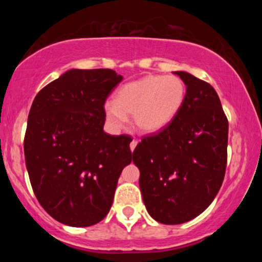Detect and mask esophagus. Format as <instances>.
<instances>
[{"mask_svg":"<svg viewBox=\"0 0 262 262\" xmlns=\"http://www.w3.org/2000/svg\"><path fill=\"white\" fill-rule=\"evenodd\" d=\"M137 144H138V140H137V139L132 140V143H130V150H132V151H133V150L135 149V146H137Z\"/></svg>","mask_w":262,"mask_h":262,"instance_id":"34e87169","label":"esophagus"}]
</instances>
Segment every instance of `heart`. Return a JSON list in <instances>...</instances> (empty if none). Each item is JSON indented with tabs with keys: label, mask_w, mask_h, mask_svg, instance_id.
I'll return each instance as SVG.
<instances>
[{
	"label": "heart",
	"mask_w": 262,
	"mask_h": 262,
	"mask_svg": "<svg viewBox=\"0 0 262 262\" xmlns=\"http://www.w3.org/2000/svg\"><path fill=\"white\" fill-rule=\"evenodd\" d=\"M185 85L173 75H149L132 81L117 92L116 101L104 103L107 121L114 128L128 123V114L144 133H158L166 128L181 108L185 100Z\"/></svg>",
	"instance_id": "b5f03b06"
}]
</instances>
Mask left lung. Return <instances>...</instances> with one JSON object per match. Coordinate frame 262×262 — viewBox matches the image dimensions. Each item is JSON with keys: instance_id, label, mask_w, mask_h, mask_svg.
Here are the masks:
<instances>
[{"instance_id": "8db88e82", "label": "left lung", "mask_w": 262, "mask_h": 262, "mask_svg": "<svg viewBox=\"0 0 262 262\" xmlns=\"http://www.w3.org/2000/svg\"><path fill=\"white\" fill-rule=\"evenodd\" d=\"M186 85L173 121L144 137L133 151L146 210L162 224L196 218L217 196L227 167L228 119L206 81L176 71Z\"/></svg>"}]
</instances>
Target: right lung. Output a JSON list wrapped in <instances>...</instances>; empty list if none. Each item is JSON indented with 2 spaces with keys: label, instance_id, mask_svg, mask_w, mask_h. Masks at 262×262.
I'll return each mask as SVG.
<instances>
[{
  "label": "right lung",
  "instance_id": "1",
  "mask_svg": "<svg viewBox=\"0 0 262 262\" xmlns=\"http://www.w3.org/2000/svg\"><path fill=\"white\" fill-rule=\"evenodd\" d=\"M123 80L111 69L66 71L41 89L29 111L26 166L35 197L55 221L90 227L110 212L129 135L104 133V102Z\"/></svg>",
  "mask_w": 262,
  "mask_h": 262
}]
</instances>
